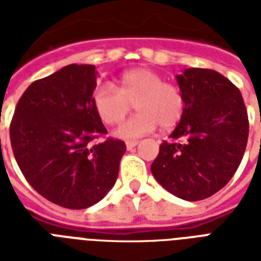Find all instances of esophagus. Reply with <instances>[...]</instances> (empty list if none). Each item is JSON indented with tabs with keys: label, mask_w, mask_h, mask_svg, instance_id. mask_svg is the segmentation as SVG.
Listing matches in <instances>:
<instances>
[{
	"label": "esophagus",
	"mask_w": 261,
	"mask_h": 261,
	"mask_svg": "<svg viewBox=\"0 0 261 261\" xmlns=\"http://www.w3.org/2000/svg\"><path fill=\"white\" fill-rule=\"evenodd\" d=\"M138 141H127L126 142V147H127V150H131L133 147H135L137 145H138Z\"/></svg>",
	"instance_id": "obj_1"
}]
</instances>
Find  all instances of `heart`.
<instances>
[{
    "mask_svg": "<svg viewBox=\"0 0 261 261\" xmlns=\"http://www.w3.org/2000/svg\"><path fill=\"white\" fill-rule=\"evenodd\" d=\"M118 89L102 84L93 93V107L102 122L118 124L135 104L138 114L119 127L115 135L123 139L142 138L159 127L172 128L184 111V98L177 87L164 83L163 77L149 69H133L118 80Z\"/></svg>",
    "mask_w": 261,
    "mask_h": 261,
    "instance_id": "b5f03b06",
    "label": "heart"
}]
</instances>
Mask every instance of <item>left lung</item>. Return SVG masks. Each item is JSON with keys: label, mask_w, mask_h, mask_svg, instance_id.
Masks as SVG:
<instances>
[{"label": "left lung", "mask_w": 261, "mask_h": 261, "mask_svg": "<svg viewBox=\"0 0 261 261\" xmlns=\"http://www.w3.org/2000/svg\"><path fill=\"white\" fill-rule=\"evenodd\" d=\"M176 81L184 111L171 134L174 142L161 143L150 169L168 192L196 202L223 188L240 167L248 114L239 88L218 71L191 67Z\"/></svg>", "instance_id": "8db88e82"}]
</instances>
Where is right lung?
<instances>
[{
	"label": "right lung",
	"instance_id": "1",
	"mask_svg": "<svg viewBox=\"0 0 261 261\" xmlns=\"http://www.w3.org/2000/svg\"><path fill=\"white\" fill-rule=\"evenodd\" d=\"M93 65H67L27 88L10 123V143L24 177L43 198L81 210L115 186L126 145L108 138L93 107Z\"/></svg>",
	"mask_w": 261,
	"mask_h": 261
}]
</instances>
